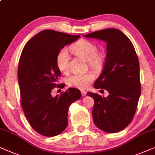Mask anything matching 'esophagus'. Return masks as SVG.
Masks as SVG:
<instances>
[{
  "label": "esophagus",
  "mask_w": 155,
  "mask_h": 155,
  "mask_svg": "<svg viewBox=\"0 0 155 155\" xmlns=\"http://www.w3.org/2000/svg\"><path fill=\"white\" fill-rule=\"evenodd\" d=\"M81 95L82 96H85L86 94V92L85 91H81Z\"/></svg>",
  "instance_id": "obj_1"
}]
</instances>
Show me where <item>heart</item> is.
<instances>
[{"instance_id":"heart-1","label":"heart","mask_w":155,"mask_h":155,"mask_svg":"<svg viewBox=\"0 0 155 155\" xmlns=\"http://www.w3.org/2000/svg\"><path fill=\"white\" fill-rule=\"evenodd\" d=\"M72 51L77 55L88 61L92 67H97L102 62V56L97 53L98 48L92 41L81 39L71 46ZM69 54L66 48H62L58 51L56 55V66L62 73H67L69 69ZM94 79L92 73L75 74L67 78V84L69 86L84 89Z\"/></svg>"}]
</instances>
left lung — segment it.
<instances>
[{"instance_id": "obj_1", "label": "left lung", "mask_w": 155, "mask_h": 155, "mask_svg": "<svg viewBox=\"0 0 155 155\" xmlns=\"http://www.w3.org/2000/svg\"><path fill=\"white\" fill-rule=\"evenodd\" d=\"M84 36L107 43L103 70L94 87L107 90L109 95L104 97L97 93H87L95 101L93 121L103 131H121L134 119L141 93L140 66L134 45L123 32L114 28Z\"/></svg>"}]
</instances>
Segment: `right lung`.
<instances>
[{
    "mask_svg": "<svg viewBox=\"0 0 155 155\" xmlns=\"http://www.w3.org/2000/svg\"><path fill=\"white\" fill-rule=\"evenodd\" d=\"M73 36L54 30H43L27 43L19 61L17 78L21 105L28 121L39 134L53 137L67 128L69 107L81 98V91L69 88L53 97L52 90L58 84L61 72L56 66L58 51L74 42Z\"/></svg>",
    "mask_w": 155,
    "mask_h": 155,
    "instance_id": "right-lung-1",
    "label": "right lung"
}]
</instances>
